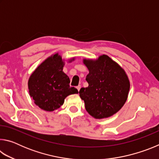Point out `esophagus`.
<instances>
[{"label": "esophagus", "instance_id": "obj_1", "mask_svg": "<svg viewBox=\"0 0 159 159\" xmlns=\"http://www.w3.org/2000/svg\"><path fill=\"white\" fill-rule=\"evenodd\" d=\"M76 88H77V90L79 91V90H80V85H78L77 87H76Z\"/></svg>", "mask_w": 159, "mask_h": 159}]
</instances>
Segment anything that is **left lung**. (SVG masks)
I'll return each mask as SVG.
<instances>
[{"mask_svg":"<svg viewBox=\"0 0 159 159\" xmlns=\"http://www.w3.org/2000/svg\"><path fill=\"white\" fill-rule=\"evenodd\" d=\"M89 70L85 80L87 88H81L79 95L88 114L95 118H107L118 112L127 100L130 81L124 69L109 56L96 60H83Z\"/></svg>","mask_w":159,"mask_h":159,"instance_id":"left-lung-1","label":"left lung"}]
</instances>
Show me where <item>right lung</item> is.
Masks as SVG:
<instances>
[{
	"instance_id": "obj_1",
	"label": "right lung",
	"mask_w": 159,
	"mask_h": 159,
	"mask_svg": "<svg viewBox=\"0 0 159 159\" xmlns=\"http://www.w3.org/2000/svg\"><path fill=\"white\" fill-rule=\"evenodd\" d=\"M74 60L72 58L70 62ZM64 62L58 53L47 58L29 77V95L41 109L52 111L62 105L67 96L79 91L70 87V80L63 72Z\"/></svg>"
}]
</instances>
